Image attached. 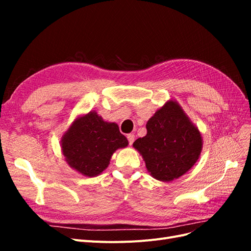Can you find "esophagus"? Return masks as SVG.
<instances>
[{
  "instance_id": "esophagus-1",
  "label": "esophagus",
  "mask_w": 251,
  "mask_h": 251,
  "mask_svg": "<svg viewBox=\"0 0 251 251\" xmlns=\"http://www.w3.org/2000/svg\"><path fill=\"white\" fill-rule=\"evenodd\" d=\"M126 138H127V140H128V143H130V146H132L134 140H135V135H134V134H128V135L126 136Z\"/></svg>"
}]
</instances>
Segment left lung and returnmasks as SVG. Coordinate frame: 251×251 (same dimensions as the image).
Instances as JSON below:
<instances>
[{"mask_svg": "<svg viewBox=\"0 0 251 251\" xmlns=\"http://www.w3.org/2000/svg\"><path fill=\"white\" fill-rule=\"evenodd\" d=\"M148 133L133 143L153 178L171 182L183 176L198 161L202 135L174 100L158 109L147 124Z\"/></svg>", "mask_w": 251, "mask_h": 251, "instance_id": "1", "label": "left lung"}]
</instances>
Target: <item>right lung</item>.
Listing matches in <instances>:
<instances>
[{"label": "right lung", "mask_w": 251, "mask_h": 251, "mask_svg": "<svg viewBox=\"0 0 251 251\" xmlns=\"http://www.w3.org/2000/svg\"><path fill=\"white\" fill-rule=\"evenodd\" d=\"M127 144L118 125L105 121L95 111L75 118L60 139L65 161L89 178L100 175L109 166L112 155Z\"/></svg>", "instance_id": "add662e5"}]
</instances>
